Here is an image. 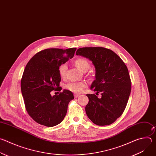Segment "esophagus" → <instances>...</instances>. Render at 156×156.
I'll return each instance as SVG.
<instances>
[{
	"instance_id": "esophagus-1",
	"label": "esophagus",
	"mask_w": 156,
	"mask_h": 156,
	"mask_svg": "<svg viewBox=\"0 0 156 156\" xmlns=\"http://www.w3.org/2000/svg\"><path fill=\"white\" fill-rule=\"evenodd\" d=\"M79 96H80V94H75L74 95L75 98H77L78 97H79Z\"/></svg>"
}]
</instances>
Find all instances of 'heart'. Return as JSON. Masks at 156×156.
<instances>
[{
  "label": "heart",
  "mask_w": 156,
  "mask_h": 156,
  "mask_svg": "<svg viewBox=\"0 0 156 156\" xmlns=\"http://www.w3.org/2000/svg\"><path fill=\"white\" fill-rule=\"evenodd\" d=\"M75 63L77 67L83 72L87 71L90 68V63L87 60L83 58H79L76 59ZM67 70V65L63 63L59 66L58 72L60 76L64 77L66 75ZM87 83L86 81H79V82H70L65 85V88L69 91L74 93L79 94L81 93L84 88L87 86Z\"/></svg>",
  "instance_id": "1"
}]
</instances>
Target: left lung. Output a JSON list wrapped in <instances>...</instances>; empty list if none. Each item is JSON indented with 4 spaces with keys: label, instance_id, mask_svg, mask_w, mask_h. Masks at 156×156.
Here are the masks:
<instances>
[{
    "label": "left lung",
    "instance_id": "8db88e82",
    "mask_svg": "<svg viewBox=\"0 0 156 156\" xmlns=\"http://www.w3.org/2000/svg\"><path fill=\"white\" fill-rule=\"evenodd\" d=\"M76 54L92 61L96 69V80L91 90L102 97L87 94L85 110L94 124L99 126L114 123L123 113L131 93V82L124 62L114 52L105 48H82Z\"/></svg>",
    "mask_w": 156,
    "mask_h": 156
}]
</instances>
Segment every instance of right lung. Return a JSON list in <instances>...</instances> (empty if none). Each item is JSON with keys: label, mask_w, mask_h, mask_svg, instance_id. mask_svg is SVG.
I'll return each mask as SVG.
<instances>
[{"label": "right lung", "mask_w": 156, "mask_h": 156, "mask_svg": "<svg viewBox=\"0 0 156 156\" xmlns=\"http://www.w3.org/2000/svg\"><path fill=\"white\" fill-rule=\"evenodd\" d=\"M76 48L46 49L36 54L28 62L21 80V90L26 110L37 123L48 127L61 123L73 93L64 90L52 96V91H60L59 66L73 58Z\"/></svg>", "instance_id": "obj_1"}]
</instances>
